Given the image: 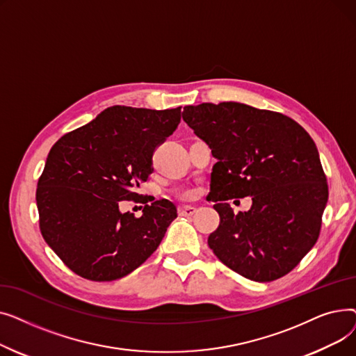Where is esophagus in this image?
Returning a JSON list of instances; mask_svg holds the SVG:
<instances>
[{
    "mask_svg": "<svg viewBox=\"0 0 356 356\" xmlns=\"http://www.w3.org/2000/svg\"><path fill=\"white\" fill-rule=\"evenodd\" d=\"M196 212L195 207H181L179 208V215L180 216H192Z\"/></svg>",
    "mask_w": 356,
    "mask_h": 356,
    "instance_id": "obj_1",
    "label": "esophagus"
}]
</instances>
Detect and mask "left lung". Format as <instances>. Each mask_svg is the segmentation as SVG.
Here are the masks:
<instances>
[{
    "mask_svg": "<svg viewBox=\"0 0 356 356\" xmlns=\"http://www.w3.org/2000/svg\"><path fill=\"white\" fill-rule=\"evenodd\" d=\"M181 115L218 160L209 195L220 222L209 248L254 282L289 274L319 238L329 196L307 131L280 112L238 102L189 105ZM245 195L252 209L234 214L227 200Z\"/></svg>",
    "mask_w": 356,
    "mask_h": 356,
    "instance_id": "left-lung-1",
    "label": "left lung"
}]
</instances>
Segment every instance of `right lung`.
Listing matches in <instances>:
<instances>
[{
	"label": "right lung",
	"mask_w": 356,
	"mask_h": 356,
	"mask_svg": "<svg viewBox=\"0 0 356 356\" xmlns=\"http://www.w3.org/2000/svg\"><path fill=\"white\" fill-rule=\"evenodd\" d=\"M181 106H109L50 148L37 181L39 225L47 245L74 274L112 282L152 255L177 209L167 199L121 213V200H140V183L152 175L157 145L180 122ZM145 197V196H144Z\"/></svg>",
	"instance_id": "add662e5"
}]
</instances>
